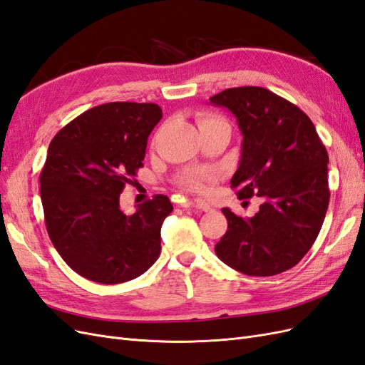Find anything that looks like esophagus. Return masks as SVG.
Here are the masks:
<instances>
[{
    "label": "esophagus",
    "mask_w": 365,
    "mask_h": 365,
    "mask_svg": "<svg viewBox=\"0 0 365 365\" xmlns=\"http://www.w3.org/2000/svg\"><path fill=\"white\" fill-rule=\"evenodd\" d=\"M189 205H190V207H193V208L201 210V212H210V210H212V207H210L207 202H204V201H201V200L190 201V202H189Z\"/></svg>",
    "instance_id": "esophagus-1"
}]
</instances>
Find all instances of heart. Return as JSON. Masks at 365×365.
<instances>
[{
	"label": "heart",
	"instance_id": "1",
	"mask_svg": "<svg viewBox=\"0 0 365 365\" xmlns=\"http://www.w3.org/2000/svg\"><path fill=\"white\" fill-rule=\"evenodd\" d=\"M197 123H200V129L207 126H215V125H227L225 120L213 114H201L197 117ZM212 176L213 173L208 169H190L180 175L178 182L187 190L201 192L204 189V182L212 178Z\"/></svg>",
	"mask_w": 365,
	"mask_h": 365
}]
</instances>
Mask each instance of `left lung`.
<instances>
[{
  "label": "left lung",
  "instance_id": "obj_1",
  "mask_svg": "<svg viewBox=\"0 0 365 365\" xmlns=\"http://www.w3.org/2000/svg\"><path fill=\"white\" fill-rule=\"evenodd\" d=\"M210 102L228 108L244 135L231 189L240 200H263L247 219L222 208L228 230L216 256L247 275L288 271L311 250L324 222L330 192L323 141L300 108L267 88H228Z\"/></svg>",
  "mask_w": 365,
  "mask_h": 365
}]
</instances>
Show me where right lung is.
<instances>
[{"label": "right lung", "mask_w": 365, "mask_h": 365, "mask_svg": "<svg viewBox=\"0 0 365 365\" xmlns=\"http://www.w3.org/2000/svg\"><path fill=\"white\" fill-rule=\"evenodd\" d=\"M161 117L155 103L98 105L50 143L39 176L47 233L63 262L88 280L129 282L160 256L163 220L173 210L169 197L157 195L125 215L120 193L143 168Z\"/></svg>", "instance_id": "right-lung-1"}]
</instances>
